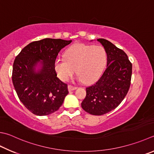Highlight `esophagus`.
Here are the masks:
<instances>
[{
	"label": "esophagus",
	"instance_id": "1",
	"mask_svg": "<svg viewBox=\"0 0 154 154\" xmlns=\"http://www.w3.org/2000/svg\"><path fill=\"white\" fill-rule=\"evenodd\" d=\"M77 88L76 86H74L72 85H68V90L69 91H74V90H76Z\"/></svg>",
	"mask_w": 154,
	"mask_h": 154
}]
</instances>
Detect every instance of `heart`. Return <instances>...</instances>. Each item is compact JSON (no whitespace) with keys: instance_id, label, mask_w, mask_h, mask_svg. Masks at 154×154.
Returning a JSON list of instances; mask_svg holds the SVG:
<instances>
[{"instance_id":"heart-1","label":"heart","mask_w":154,"mask_h":154,"mask_svg":"<svg viewBox=\"0 0 154 154\" xmlns=\"http://www.w3.org/2000/svg\"><path fill=\"white\" fill-rule=\"evenodd\" d=\"M106 62V51L103 46L76 43L69 48L64 59L58 58L54 68L62 81H68L76 71L78 79L92 82L102 73Z\"/></svg>"}]
</instances>
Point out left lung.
<instances>
[{
  "instance_id": "8db88e82",
  "label": "left lung",
  "mask_w": 154,
  "mask_h": 154,
  "mask_svg": "<svg viewBox=\"0 0 154 154\" xmlns=\"http://www.w3.org/2000/svg\"><path fill=\"white\" fill-rule=\"evenodd\" d=\"M107 55V66L99 79L86 88L81 103L89 114L102 115L112 111L126 97L131 85L132 63L123 50L104 39H98Z\"/></svg>"
}]
</instances>
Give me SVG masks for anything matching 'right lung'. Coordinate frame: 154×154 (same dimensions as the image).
Instances as JSON below:
<instances>
[{"label": "right lung", "mask_w": 154, "mask_h": 154, "mask_svg": "<svg viewBox=\"0 0 154 154\" xmlns=\"http://www.w3.org/2000/svg\"><path fill=\"white\" fill-rule=\"evenodd\" d=\"M72 40L45 38L30 43L13 63L12 80L19 100L32 113L45 116L60 109L68 94L67 84L57 77L54 62L59 52ZM41 59L42 69L34 66Z\"/></svg>", "instance_id": "1"}]
</instances>
